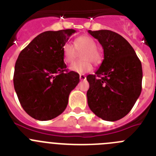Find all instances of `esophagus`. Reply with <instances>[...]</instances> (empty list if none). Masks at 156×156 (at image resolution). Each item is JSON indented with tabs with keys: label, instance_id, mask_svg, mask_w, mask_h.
I'll use <instances>...</instances> for the list:
<instances>
[{
	"label": "esophagus",
	"instance_id": "34e87169",
	"mask_svg": "<svg viewBox=\"0 0 156 156\" xmlns=\"http://www.w3.org/2000/svg\"><path fill=\"white\" fill-rule=\"evenodd\" d=\"M80 80H85L86 79V76L85 75H79Z\"/></svg>",
	"mask_w": 156,
	"mask_h": 156
}]
</instances>
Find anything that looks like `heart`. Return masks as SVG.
<instances>
[{
    "label": "heart",
    "mask_w": 156,
    "mask_h": 156,
    "mask_svg": "<svg viewBox=\"0 0 156 156\" xmlns=\"http://www.w3.org/2000/svg\"><path fill=\"white\" fill-rule=\"evenodd\" d=\"M77 51L84 50L81 54L82 62H74L69 66L70 71L79 74L89 72L92 69L91 61L97 64L100 61L101 55L97 50V44L95 40L89 36H81L77 38L74 45L67 43L62 49L63 58L66 64H70L75 60Z\"/></svg>",
    "instance_id": "obj_1"
}]
</instances>
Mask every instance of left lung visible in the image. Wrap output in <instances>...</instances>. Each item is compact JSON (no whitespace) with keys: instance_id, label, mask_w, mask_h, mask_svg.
<instances>
[{"instance_id":"1","label":"left lung","mask_w":156,"mask_h":156,"mask_svg":"<svg viewBox=\"0 0 156 156\" xmlns=\"http://www.w3.org/2000/svg\"><path fill=\"white\" fill-rule=\"evenodd\" d=\"M102 45L104 59L95 75H88V105L102 120L116 121L125 116L141 92V63L133 47L110 30H88Z\"/></svg>"}]
</instances>
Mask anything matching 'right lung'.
I'll list each match as a JSON object with an SVG mask.
<instances>
[{
	"label": "right lung",
	"instance_id": "right-lung-1",
	"mask_svg": "<svg viewBox=\"0 0 156 156\" xmlns=\"http://www.w3.org/2000/svg\"><path fill=\"white\" fill-rule=\"evenodd\" d=\"M75 29L47 31L21 51L14 72V87L21 106L33 118L49 120L63 113L79 75L68 71L62 49Z\"/></svg>",
	"mask_w": 156,
	"mask_h": 156
}]
</instances>
